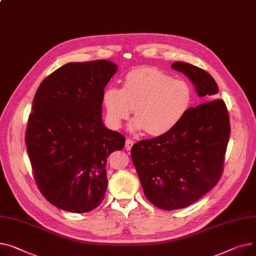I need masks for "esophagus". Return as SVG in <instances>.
<instances>
[{
  "label": "esophagus",
  "instance_id": "obj_1",
  "mask_svg": "<svg viewBox=\"0 0 256 256\" xmlns=\"http://www.w3.org/2000/svg\"><path fill=\"white\" fill-rule=\"evenodd\" d=\"M132 145H134V141L132 139H126V150H130Z\"/></svg>",
  "mask_w": 256,
  "mask_h": 256
}]
</instances>
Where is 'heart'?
Here are the masks:
<instances>
[{
    "label": "heart",
    "mask_w": 256,
    "mask_h": 256,
    "mask_svg": "<svg viewBox=\"0 0 256 256\" xmlns=\"http://www.w3.org/2000/svg\"><path fill=\"white\" fill-rule=\"evenodd\" d=\"M192 100L190 85L174 79L153 68H139L128 72L122 88L110 86L103 94L107 120L119 128L128 118L132 108L136 117L132 130H143L152 136L171 132L190 109Z\"/></svg>",
    "instance_id": "b5f03b06"
}]
</instances>
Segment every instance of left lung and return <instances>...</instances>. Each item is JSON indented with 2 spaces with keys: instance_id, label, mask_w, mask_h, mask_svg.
Wrapping results in <instances>:
<instances>
[{
  "instance_id": "left-lung-1",
  "label": "left lung",
  "mask_w": 256,
  "mask_h": 256,
  "mask_svg": "<svg viewBox=\"0 0 256 256\" xmlns=\"http://www.w3.org/2000/svg\"><path fill=\"white\" fill-rule=\"evenodd\" d=\"M194 83L205 103L187 110L181 122L156 138L136 143L130 152L145 196L158 208L177 210L210 192L222 174L230 139V117L218 86L200 68L176 62L171 66Z\"/></svg>"
}]
</instances>
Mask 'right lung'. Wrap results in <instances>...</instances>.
Instances as JSON below:
<instances>
[{
	"label": "right lung",
	"instance_id": "add662e5",
	"mask_svg": "<svg viewBox=\"0 0 256 256\" xmlns=\"http://www.w3.org/2000/svg\"><path fill=\"white\" fill-rule=\"evenodd\" d=\"M105 60L69 62L46 77L32 100L26 132L40 192L54 206L85 213L103 202L107 158L126 138L102 119L104 88L117 72Z\"/></svg>",
	"mask_w": 256,
	"mask_h": 256
}]
</instances>
